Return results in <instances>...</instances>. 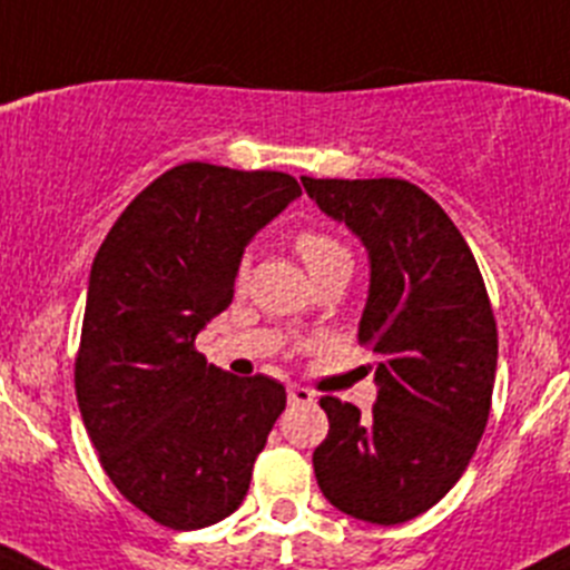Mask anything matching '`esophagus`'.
I'll list each match as a JSON object with an SVG mask.
<instances>
[{"instance_id": "obj_1", "label": "esophagus", "mask_w": 570, "mask_h": 570, "mask_svg": "<svg viewBox=\"0 0 570 570\" xmlns=\"http://www.w3.org/2000/svg\"><path fill=\"white\" fill-rule=\"evenodd\" d=\"M286 396H289V405H312V402H315V393H312L309 387L301 385H292Z\"/></svg>"}]
</instances>
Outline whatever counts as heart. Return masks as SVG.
<instances>
[{"label": "heart", "mask_w": 570, "mask_h": 570, "mask_svg": "<svg viewBox=\"0 0 570 570\" xmlns=\"http://www.w3.org/2000/svg\"><path fill=\"white\" fill-rule=\"evenodd\" d=\"M292 247H295L297 258L303 261V267L309 269V275L328 273L334 267H351V253L340 238H334L332 233L315 230V227H306V230H297L292 238ZM247 278V267H238V284Z\"/></svg>", "instance_id": "b5f03b06"}]
</instances>
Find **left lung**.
<instances>
[{
  "label": "left lung",
  "mask_w": 570,
  "mask_h": 570,
  "mask_svg": "<svg viewBox=\"0 0 570 570\" xmlns=\"http://www.w3.org/2000/svg\"><path fill=\"white\" fill-rule=\"evenodd\" d=\"M303 188L371 255L360 345L380 354L368 416L323 396L312 455L326 501L351 518H419L464 475L492 411L498 323L470 244L407 179H312Z\"/></svg>",
  "instance_id": "1"
}]
</instances>
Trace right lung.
I'll list each match as a JSON object with an SVG mask.
<instances>
[{"label": "right lung", "instance_id": "obj_1", "mask_svg": "<svg viewBox=\"0 0 570 570\" xmlns=\"http://www.w3.org/2000/svg\"><path fill=\"white\" fill-rule=\"evenodd\" d=\"M301 185L284 171L183 163L131 199L95 255L76 396L104 472L174 531L242 507L286 391L207 365L196 334L230 306L255 230Z\"/></svg>", "mask_w": 570, "mask_h": 570}]
</instances>
